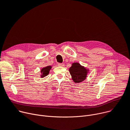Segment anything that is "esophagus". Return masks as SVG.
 Segmentation results:
<instances>
[{
    "mask_svg": "<svg viewBox=\"0 0 130 130\" xmlns=\"http://www.w3.org/2000/svg\"><path fill=\"white\" fill-rule=\"evenodd\" d=\"M58 65L59 66H62V67H63V66H65L64 64H63V63H59V64H58Z\"/></svg>",
    "mask_w": 130,
    "mask_h": 130,
    "instance_id": "obj_1",
    "label": "esophagus"
}]
</instances>
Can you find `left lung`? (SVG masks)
<instances>
[{"instance_id": "obj_1", "label": "left lung", "mask_w": 130, "mask_h": 130, "mask_svg": "<svg viewBox=\"0 0 130 130\" xmlns=\"http://www.w3.org/2000/svg\"><path fill=\"white\" fill-rule=\"evenodd\" d=\"M69 71L73 80L75 83H79L86 79L88 70L81 66L78 63H74Z\"/></svg>"}]
</instances>
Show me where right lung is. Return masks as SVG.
<instances>
[{
  "mask_svg": "<svg viewBox=\"0 0 130 130\" xmlns=\"http://www.w3.org/2000/svg\"><path fill=\"white\" fill-rule=\"evenodd\" d=\"M51 68H52L51 66H46L45 67L43 68L41 70V73L42 74L41 77L42 78H43V77H44L45 76H46L47 75H48L49 72L51 69Z\"/></svg>",
  "mask_w": 130,
  "mask_h": 130,
  "instance_id": "right-lung-1",
  "label": "right lung"
}]
</instances>
